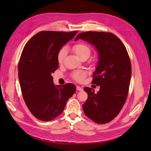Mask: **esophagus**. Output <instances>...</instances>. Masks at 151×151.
Segmentation results:
<instances>
[{
	"instance_id": "esophagus-1",
	"label": "esophagus",
	"mask_w": 151,
	"mask_h": 151,
	"mask_svg": "<svg viewBox=\"0 0 151 151\" xmlns=\"http://www.w3.org/2000/svg\"><path fill=\"white\" fill-rule=\"evenodd\" d=\"M77 91H83V89L81 87L77 86Z\"/></svg>"
}]
</instances>
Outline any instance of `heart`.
I'll use <instances>...</instances> for the list:
<instances>
[{"label": "heart", "mask_w": 151, "mask_h": 151, "mask_svg": "<svg viewBox=\"0 0 151 151\" xmlns=\"http://www.w3.org/2000/svg\"><path fill=\"white\" fill-rule=\"evenodd\" d=\"M72 51L80 59H82L84 57L88 58L91 54V50L87 45L83 43H79L74 45L72 47ZM66 55L67 49L65 47L62 48L58 51L57 54V60L60 64L63 63L66 57ZM86 75V72L83 71H78L74 72L72 74V77L73 79L77 82H82L85 78Z\"/></svg>", "instance_id": "heart-1"}]
</instances>
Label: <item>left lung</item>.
<instances>
[{"instance_id":"obj_1","label":"left lung","mask_w":151,"mask_h":151,"mask_svg":"<svg viewBox=\"0 0 151 151\" xmlns=\"http://www.w3.org/2000/svg\"><path fill=\"white\" fill-rule=\"evenodd\" d=\"M94 45L98 62L92 83L99 86L97 93L86 87L88 98L83 104L85 115L99 124L108 123L120 113L127 98L132 75L129 54L122 41L111 33L87 31L77 36Z\"/></svg>"}]
</instances>
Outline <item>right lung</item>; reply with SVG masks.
I'll list each match as a JSON object with an SVG mask.
<instances>
[{
  "label": "right lung",
  "mask_w": 151,
  "mask_h": 151,
  "mask_svg": "<svg viewBox=\"0 0 151 151\" xmlns=\"http://www.w3.org/2000/svg\"><path fill=\"white\" fill-rule=\"evenodd\" d=\"M77 33L41 31L22 50L18 65L22 94L31 113L40 120L50 121L60 115L76 92L73 84L55 85L52 74L58 67V51Z\"/></svg>",
  "instance_id": "add662e5"
}]
</instances>
